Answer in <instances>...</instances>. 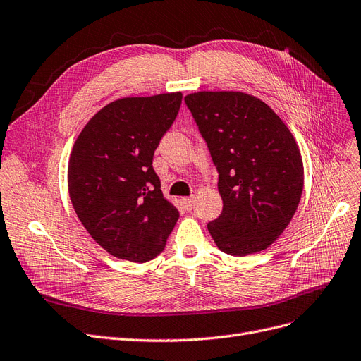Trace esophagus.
<instances>
[{
	"label": "esophagus",
	"instance_id": "esophagus-1",
	"mask_svg": "<svg viewBox=\"0 0 361 361\" xmlns=\"http://www.w3.org/2000/svg\"><path fill=\"white\" fill-rule=\"evenodd\" d=\"M181 204L184 205V208L190 211L195 207V197L193 196H188V197H183L181 199Z\"/></svg>",
	"mask_w": 361,
	"mask_h": 361
}]
</instances>
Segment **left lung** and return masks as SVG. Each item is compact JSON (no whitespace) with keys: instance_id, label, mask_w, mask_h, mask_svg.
Wrapping results in <instances>:
<instances>
[{"instance_id":"8db88e82","label":"left lung","mask_w":361,"mask_h":361,"mask_svg":"<svg viewBox=\"0 0 361 361\" xmlns=\"http://www.w3.org/2000/svg\"><path fill=\"white\" fill-rule=\"evenodd\" d=\"M219 172L221 214L208 223L232 256L268 248L295 216L303 164L291 132L271 106L243 92H197L184 98Z\"/></svg>"}]
</instances>
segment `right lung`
I'll return each instance as SVG.
<instances>
[{
	"label": "right lung",
	"mask_w": 361,
	"mask_h": 361,
	"mask_svg": "<svg viewBox=\"0 0 361 361\" xmlns=\"http://www.w3.org/2000/svg\"><path fill=\"white\" fill-rule=\"evenodd\" d=\"M181 99L180 92L117 99L89 120L73 147L68 190L75 214L114 257L154 259L178 220L160 190L153 156Z\"/></svg>",
	"instance_id": "1"
}]
</instances>
